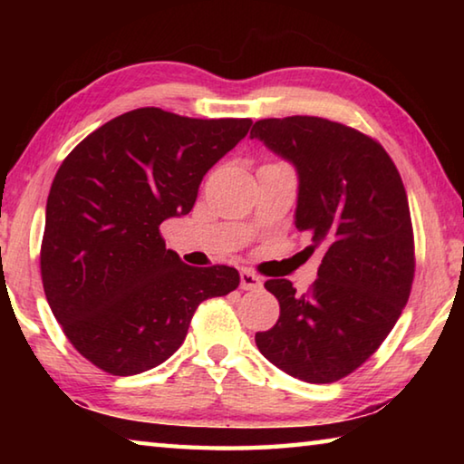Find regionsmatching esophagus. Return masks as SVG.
<instances>
[{
  "instance_id": "34e87169",
  "label": "esophagus",
  "mask_w": 464,
  "mask_h": 464,
  "mask_svg": "<svg viewBox=\"0 0 464 464\" xmlns=\"http://www.w3.org/2000/svg\"><path fill=\"white\" fill-rule=\"evenodd\" d=\"M262 286V278L257 276L256 272H251L249 268L241 270V288L243 290H256Z\"/></svg>"
}]
</instances>
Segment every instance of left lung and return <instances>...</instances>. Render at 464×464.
<instances>
[{
	"mask_svg": "<svg viewBox=\"0 0 464 464\" xmlns=\"http://www.w3.org/2000/svg\"><path fill=\"white\" fill-rule=\"evenodd\" d=\"M298 171L296 227L324 249L304 295L266 280L280 317L256 345L274 366L313 384L362 366L395 327L415 274L405 186L379 140L319 116L264 119L251 129Z\"/></svg>",
	"mask_w": 464,
	"mask_h": 464,
	"instance_id": "8db88e82",
	"label": "left lung"
}]
</instances>
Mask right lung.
Segmentation results:
<instances>
[{
    "mask_svg": "<svg viewBox=\"0 0 464 464\" xmlns=\"http://www.w3.org/2000/svg\"><path fill=\"white\" fill-rule=\"evenodd\" d=\"M249 127L137 108L63 160L46 200L41 276L63 334L100 371L130 376L166 362L198 304L239 286L231 266L184 264L160 227L190 213L204 174Z\"/></svg>",
    "mask_w": 464,
    "mask_h": 464,
    "instance_id": "add662e5",
    "label": "right lung"
}]
</instances>
